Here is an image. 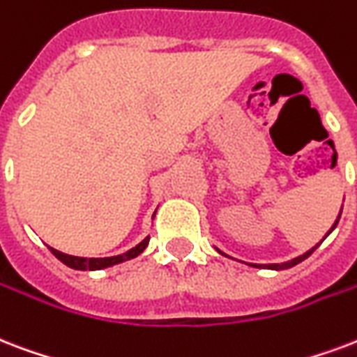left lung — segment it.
I'll return each instance as SVG.
<instances>
[{
	"label": "left lung",
	"mask_w": 357,
	"mask_h": 357,
	"mask_svg": "<svg viewBox=\"0 0 357 357\" xmlns=\"http://www.w3.org/2000/svg\"><path fill=\"white\" fill-rule=\"evenodd\" d=\"M339 219H341V213H339V217H337V221H335V225H333V227H331V230H333V228L337 227V222H339ZM331 230L328 234H331ZM328 234H326V236H324V239L328 238ZM322 239V241H324ZM322 241H320V243H322ZM318 243V245H320ZM317 245V247H318ZM317 247H312L311 251H307V252H303V255H301V257H298V258H294V260H288V262H282V264H249V266H255V268H266V269H277V271H279V269H288V268H292V266H296V264H299V262H303V260H305V258H309L312 255V251H314V249H317ZM221 252V251H219ZM221 255H225V252H221ZM225 257H227V255H225Z\"/></svg>",
	"instance_id": "1"
}]
</instances>
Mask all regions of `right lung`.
<instances>
[{"label": "right lung", "instance_id": "add662e5", "mask_svg": "<svg viewBox=\"0 0 357 357\" xmlns=\"http://www.w3.org/2000/svg\"><path fill=\"white\" fill-rule=\"evenodd\" d=\"M149 243V236L144 241H140V243L136 245V247H132L130 251L123 252V255H118V257H108V258H82V257H70V255H65V252H59L56 251V249H52L50 251L54 257L58 258V260H61V262L65 264V266H69V268L73 269H89V271H93V269H105V268H110V266H116V264H121L125 262V260H130V258H136L140 252L148 247Z\"/></svg>", "mask_w": 357, "mask_h": 357}]
</instances>
